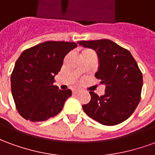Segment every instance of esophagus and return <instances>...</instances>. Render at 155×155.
<instances>
[{"instance_id": "1", "label": "esophagus", "mask_w": 155, "mask_h": 155, "mask_svg": "<svg viewBox=\"0 0 155 155\" xmlns=\"http://www.w3.org/2000/svg\"><path fill=\"white\" fill-rule=\"evenodd\" d=\"M72 93L74 94H77L80 93V90H77V89H74L73 91H72Z\"/></svg>"}]
</instances>
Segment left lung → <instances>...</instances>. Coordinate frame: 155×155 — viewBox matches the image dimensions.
I'll use <instances>...</instances> for the list:
<instances>
[{
  "label": "left lung",
  "instance_id": "obj_1",
  "mask_svg": "<svg viewBox=\"0 0 155 155\" xmlns=\"http://www.w3.org/2000/svg\"><path fill=\"white\" fill-rule=\"evenodd\" d=\"M93 49L99 58L95 77L105 85L104 95L91 91V100L82 107L91 119L104 125H115L133 114L141 98L143 75L130 51L107 39L81 41Z\"/></svg>",
  "mask_w": 155,
  "mask_h": 155
}]
</instances>
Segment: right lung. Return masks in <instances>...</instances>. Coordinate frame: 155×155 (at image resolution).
Masks as SVG:
<instances>
[{"mask_svg": "<svg viewBox=\"0 0 155 155\" xmlns=\"http://www.w3.org/2000/svg\"><path fill=\"white\" fill-rule=\"evenodd\" d=\"M77 46L74 42L45 41L25 50L16 61L11 75L15 107L24 119L45 121L63 109L71 90L54 85L64 56Z\"/></svg>", "mask_w": 155, "mask_h": 155, "instance_id": "1", "label": "right lung"}]
</instances>
